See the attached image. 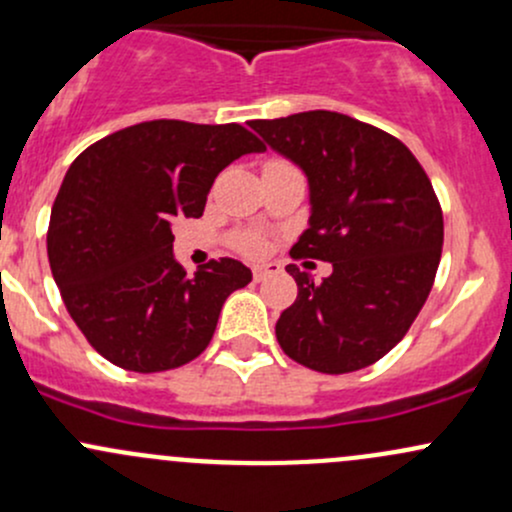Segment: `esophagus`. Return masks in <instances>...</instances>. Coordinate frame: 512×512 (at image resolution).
Wrapping results in <instances>:
<instances>
[{
  "label": "esophagus",
  "instance_id": "34e87169",
  "mask_svg": "<svg viewBox=\"0 0 512 512\" xmlns=\"http://www.w3.org/2000/svg\"><path fill=\"white\" fill-rule=\"evenodd\" d=\"M272 274H279V265H274V262L252 267V277H255V282H265V279L272 277Z\"/></svg>",
  "mask_w": 512,
  "mask_h": 512
}]
</instances>
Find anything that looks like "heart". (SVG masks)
<instances>
[{
  "label": "heart",
  "mask_w": 512,
  "mask_h": 512,
  "mask_svg": "<svg viewBox=\"0 0 512 512\" xmlns=\"http://www.w3.org/2000/svg\"><path fill=\"white\" fill-rule=\"evenodd\" d=\"M245 252H250V255H262V252L267 250V243L260 238V235H247V238L240 243Z\"/></svg>",
  "instance_id": "heart-1"
}]
</instances>
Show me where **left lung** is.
Listing matches in <instances>:
<instances>
[{
    "mask_svg": "<svg viewBox=\"0 0 512 512\" xmlns=\"http://www.w3.org/2000/svg\"><path fill=\"white\" fill-rule=\"evenodd\" d=\"M250 128L308 179V228L291 255L333 265L323 282L286 267L299 296L277 320L279 345L323 374L369 367L403 340L435 282L445 226L428 174L401 140L338 111Z\"/></svg>",
    "mask_w": 512,
    "mask_h": 512,
    "instance_id": "obj_1",
    "label": "left lung"
}]
</instances>
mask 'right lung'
<instances>
[{
  "label": "right lung",
  "instance_id": "1",
  "mask_svg": "<svg viewBox=\"0 0 512 512\" xmlns=\"http://www.w3.org/2000/svg\"><path fill=\"white\" fill-rule=\"evenodd\" d=\"M250 153L265 145L238 123L162 119L111 133L70 165L50 211V272L111 364L153 374L192 362L228 296L252 282L233 257L187 274L172 252V223L199 218L218 172Z\"/></svg>",
  "mask_w": 512,
  "mask_h": 512
}]
</instances>
